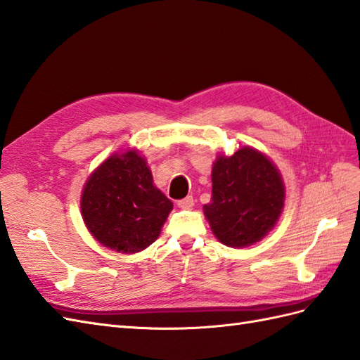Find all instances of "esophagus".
I'll list each match as a JSON object with an SVG mask.
<instances>
[{"label": "esophagus", "instance_id": "1", "mask_svg": "<svg viewBox=\"0 0 360 360\" xmlns=\"http://www.w3.org/2000/svg\"><path fill=\"white\" fill-rule=\"evenodd\" d=\"M193 205H195V199H193V196H187V198H184V199L178 200V207H179V208L190 210Z\"/></svg>", "mask_w": 360, "mask_h": 360}]
</instances>
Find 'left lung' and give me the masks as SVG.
I'll use <instances>...</instances> for the list:
<instances>
[{"label":"left lung","mask_w":360,"mask_h":360,"mask_svg":"<svg viewBox=\"0 0 360 360\" xmlns=\"http://www.w3.org/2000/svg\"><path fill=\"white\" fill-rule=\"evenodd\" d=\"M213 195L204 214L219 242L245 248L260 242L284 207V184L272 161L252 147L220 155L211 170Z\"/></svg>","instance_id":"left-lung-1"}]
</instances>
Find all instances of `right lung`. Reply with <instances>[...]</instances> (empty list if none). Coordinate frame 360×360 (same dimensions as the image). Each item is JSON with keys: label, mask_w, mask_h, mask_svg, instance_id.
Here are the masks:
<instances>
[{"label": "right lung", "mask_w": 360, "mask_h": 360, "mask_svg": "<svg viewBox=\"0 0 360 360\" xmlns=\"http://www.w3.org/2000/svg\"><path fill=\"white\" fill-rule=\"evenodd\" d=\"M173 202L153 186L136 150L114 153L92 172L82 191V217L98 243L135 254L158 238Z\"/></svg>", "instance_id": "add662e5"}]
</instances>
